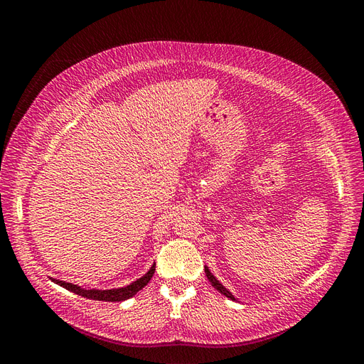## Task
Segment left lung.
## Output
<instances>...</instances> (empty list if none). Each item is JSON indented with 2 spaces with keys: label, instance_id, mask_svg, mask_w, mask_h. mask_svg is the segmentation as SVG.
Segmentation results:
<instances>
[{
  "label": "left lung",
  "instance_id": "8db88e82",
  "mask_svg": "<svg viewBox=\"0 0 364 364\" xmlns=\"http://www.w3.org/2000/svg\"><path fill=\"white\" fill-rule=\"evenodd\" d=\"M205 273H206V278L209 279V282H211V285H213V287L218 291V293H222L223 296H226V297H229V299L230 301H238L237 299V297H234V294L232 293H230L226 287H225V285L222 284V282H220L215 277H214V274L211 273V270H209L206 266H205Z\"/></svg>",
  "mask_w": 364,
  "mask_h": 364
}]
</instances>
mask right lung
I'll use <instances>...</instances> for the list:
<instances>
[{
	"mask_svg": "<svg viewBox=\"0 0 364 364\" xmlns=\"http://www.w3.org/2000/svg\"><path fill=\"white\" fill-rule=\"evenodd\" d=\"M155 266L156 264H153V266L149 269V272L146 274H142V277L136 281H134L132 284L126 285V287H118V289H109V290H98V289H82L80 285H75L71 282H65V281H59V279H54L51 278V281L54 284L60 285V287L67 289L75 294L83 296L86 299H92V301H105V302H121V301H126L130 299L132 296H135L139 290H142L149 284V281L151 279L153 274H155Z\"/></svg>",
	"mask_w": 364,
	"mask_h": 364,
	"instance_id": "obj_1",
	"label": "right lung"
}]
</instances>
